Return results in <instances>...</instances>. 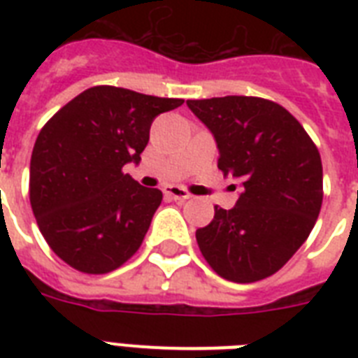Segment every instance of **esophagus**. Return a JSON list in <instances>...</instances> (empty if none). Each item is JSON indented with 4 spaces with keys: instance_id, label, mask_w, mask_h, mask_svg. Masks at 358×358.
<instances>
[{
    "instance_id": "1",
    "label": "esophagus",
    "mask_w": 358,
    "mask_h": 358,
    "mask_svg": "<svg viewBox=\"0 0 358 358\" xmlns=\"http://www.w3.org/2000/svg\"><path fill=\"white\" fill-rule=\"evenodd\" d=\"M165 196L171 199V201H178V202H184L187 199H191V193L184 187H178V185H167L165 189H163Z\"/></svg>"
}]
</instances>
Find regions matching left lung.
Listing matches in <instances>:
<instances>
[{
  "mask_svg": "<svg viewBox=\"0 0 358 358\" xmlns=\"http://www.w3.org/2000/svg\"><path fill=\"white\" fill-rule=\"evenodd\" d=\"M217 141V167L241 180L232 210L215 206L196 230L219 277L256 282L277 273L310 236L323 201L320 150L288 109L258 96L187 100Z\"/></svg>",
  "mask_w": 358,
  "mask_h": 358,
  "instance_id": "1",
  "label": "left lung"
}]
</instances>
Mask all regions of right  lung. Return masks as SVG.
<instances>
[{
	"label": "right lung",
	"mask_w": 358,
	"mask_h": 358,
	"mask_svg": "<svg viewBox=\"0 0 358 358\" xmlns=\"http://www.w3.org/2000/svg\"><path fill=\"white\" fill-rule=\"evenodd\" d=\"M182 103L96 85L44 124L31 154L29 201L46 243L70 267L103 275L139 250L163 193L122 169L139 163L152 120Z\"/></svg>",
	"instance_id": "1"
}]
</instances>
